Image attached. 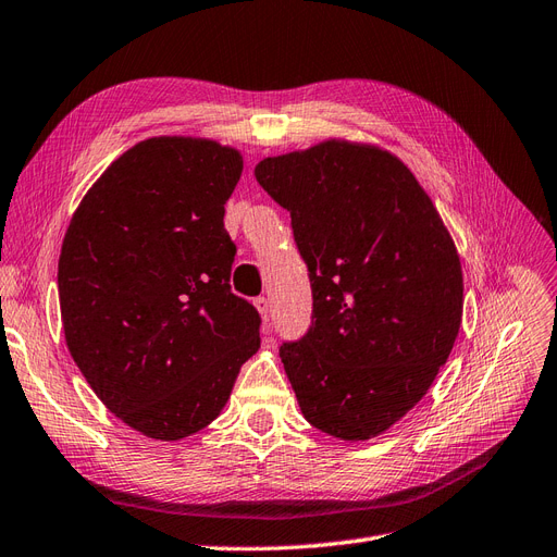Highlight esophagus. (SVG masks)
<instances>
[{"label":"esophagus","mask_w":557,"mask_h":557,"mask_svg":"<svg viewBox=\"0 0 557 557\" xmlns=\"http://www.w3.org/2000/svg\"><path fill=\"white\" fill-rule=\"evenodd\" d=\"M256 307L264 320V332H272V323H269V315H272V305H269L267 297H258L256 299Z\"/></svg>","instance_id":"obj_1"}]
</instances>
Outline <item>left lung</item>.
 I'll return each mask as SVG.
<instances>
[{"label": "left lung", "mask_w": 557, "mask_h": 557, "mask_svg": "<svg viewBox=\"0 0 557 557\" xmlns=\"http://www.w3.org/2000/svg\"><path fill=\"white\" fill-rule=\"evenodd\" d=\"M256 178L290 211L311 327L278 356L309 423L344 442L391 430L430 391L462 323L458 248L397 156L327 139L264 158Z\"/></svg>", "instance_id": "obj_1"}]
</instances>
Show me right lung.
<instances>
[{
	"mask_svg": "<svg viewBox=\"0 0 557 557\" xmlns=\"http://www.w3.org/2000/svg\"><path fill=\"white\" fill-rule=\"evenodd\" d=\"M237 148L153 137L81 199L58 262L64 342L104 407L150 440L221 416L260 348V313L230 290L225 205Z\"/></svg>",
	"mask_w": 557,
	"mask_h": 557,
	"instance_id": "right-lung-1",
	"label": "right lung"
}]
</instances>
